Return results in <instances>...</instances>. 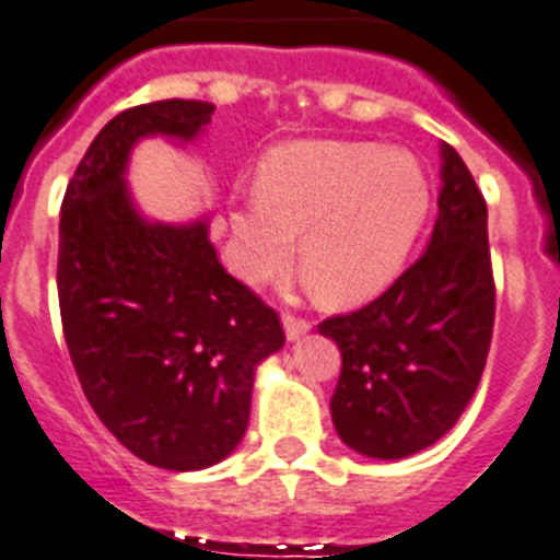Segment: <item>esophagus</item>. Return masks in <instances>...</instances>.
Returning a JSON list of instances; mask_svg holds the SVG:
<instances>
[{
	"instance_id": "esophagus-1",
	"label": "esophagus",
	"mask_w": 560,
	"mask_h": 560,
	"mask_svg": "<svg viewBox=\"0 0 560 560\" xmlns=\"http://www.w3.org/2000/svg\"><path fill=\"white\" fill-rule=\"evenodd\" d=\"M283 328H285V337L294 342V339L305 337V334L312 331V323L303 317H294V314H283Z\"/></svg>"
}]
</instances>
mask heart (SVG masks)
I'll return each mask as SVG.
<instances>
[{
  "label": "heart",
  "mask_w": 560,
  "mask_h": 560,
  "mask_svg": "<svg viewBox=\"0 0 560 560\" xmlns=\"http://www.w3.org/2000/svg\"><path fill=\"white\" fill-rule=\"evenodd\" d=\"M417 155L371 141H294L257 172V195L229 212L232 266L246 283L283 275L300 234V266L319 300L357 305L399 275L428 218Z\"/></svg>",
  "instance_id": "heart-1"
}]
</instances>
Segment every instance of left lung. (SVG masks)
Returning <instances> with one entry per match:
<instances>
[{
  "label": "left lung",
  "instance_id": "8db88e82",
  "mask_svg": "<svg viewBox=\"0 0 560 560\" xmlns=\"http://www.w3.org/2000/svg\"><path fill=\"white\" fill-rule=\"evenodd\" d=\"M495 319L487 203L442 143L439 218L424 255L385 294L319 323L342 353L331 419L371 458L424 451L458 422L479 388Z\"/></svg>",
  "mask_w": 560,
  "mask_h": 560
}]
</instances>
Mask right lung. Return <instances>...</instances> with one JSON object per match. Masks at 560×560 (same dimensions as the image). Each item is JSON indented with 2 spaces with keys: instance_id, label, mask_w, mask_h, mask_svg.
<instances>
[{
  "instance_id": "right-lung-1",
  "label": "right lung",
  "mask_w": 560,
  "mask_h": 560,
  "mask_svg": "<svg viewBox=\"0 0 560 560\" xmlns=\"http://www.w3.org/2000/svg\"><path fill=\"white\" fill-rule=\"evenodd\" d=\"M212 113L186 98L118 113L75 166L59 221L61 328L81 390L127 451L178 472L241 444L257 365L285 342L275 308L226 275L207 221H147L124 180L141 138L192 141Z\"/></svg>"
}]
</instances>
